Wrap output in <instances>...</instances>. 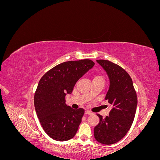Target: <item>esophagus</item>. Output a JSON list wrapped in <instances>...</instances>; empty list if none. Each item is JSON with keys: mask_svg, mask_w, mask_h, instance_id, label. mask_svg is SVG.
Here are the masks:
<instances>
[{"mask_svg": "<svg viewBox=\"0 0 160 160\" xmlns=\"http://www.w3.org/2000/svg\"><path fill=\"white\" fill-rule=\"evenodd\" d=\"M85 115H91V114H92V113L91 112V111H85Z\"/></svg>", "mask_w": 160, "mask_h": 160, "instance_id": "1", "label": "esophagus"}]
</instances>
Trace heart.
<instances>
[{
    "mask_svg": "<svg viewBox=\"0 0 160 160\" xmlns=\"http://www.w3.org/2000/svg\"><path fill=\"white\" fill-rule=\"evenodd\" d=\"M103 79V77H101V76H96V77H95L94 79Z\"/></svg>",
    "mask_w": 160,
    "mask_h": 160,
    "instance_id": "1",
    "label": "heart"
}]
</instances>
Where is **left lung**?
Segmentation results:
<instances>
[{"instance_id": "left-lung-1", "label": "left lung", "mask_w": 160, "mask_h": 160, "mask_svg": "<svg viewBox=\"0 0 160 160\" xmlns=\"http://www.w3.org/2000/svg\"><path fill=\"white\" fill-rule=\"evenodd\" d=\"M96 61L108 75L109 88L105 99L113 108L105 118L98 114L99 123L94 128V137L100 143L111 145L122 139L132 126L138 105L137 94L132 78L122 67L108 60Z\"/></svg>"}]
</instances>
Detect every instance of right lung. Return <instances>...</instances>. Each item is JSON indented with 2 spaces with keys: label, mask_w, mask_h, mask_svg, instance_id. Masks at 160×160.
Returning a JSON list of instances; mask_svg holds the SVG:
<instances>
[{
  "label": "right lung",
  "mask_w": 160,
  "mask_h": 160,
  "mask_svg": "<svg viewBox=\"0 0 160 160\" xmlns=\"http://www.w3.org/2000/svg\"><path fill=\"white\" fill-rule=\"evenodd\" d=\"M94 65L89 59L62 62L38 82L34 97L37 115L45 133L56 141L69 140L78 130L85 110L67 105L65 96L72 93L77 81Z\"/></svg>",
  "instance_id": "right-lung-1"
}]
</instances>
